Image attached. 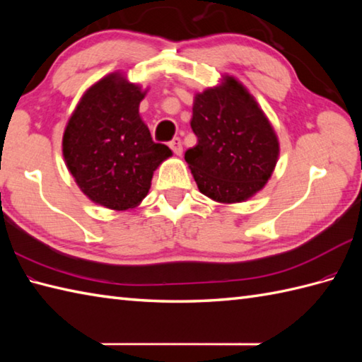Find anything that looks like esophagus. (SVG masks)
<instances>
[{
	"label": "esophagus",
	"mask_w": 362,
	"mask_h": 362,
	"mask_svg": "<svg viewBox=\"0 0 362 362\" xmlns=\"http://www.w3.org/2000/svg\"><path fill=\"white\" fill-rule=\"evenodd\" d=\"M169 148L173 149V152L175 153V156H182V152H183V146H182L180 138H174L173 141H169Z\"/></svg>",
	"instance_id": "1"
}]
</instances>
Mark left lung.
Here are the masks:
<instances>
[{
	"label": "left lung",
	"mask_w": 362,
	"mask_h": 362,
	"mask_svg": "<svg viewBox=\"0 0 362 362\" xmlns=\"http://www.w3.org/2000/svg\"><path fill=\"white\" fill-rule=\"evenodd\" d=\"M191 129L197 144L185 152L197 188L232 204L266 185L279 158V140L255 99L235 78L194 98Z\"/></svg>",
	"instance_id": "obj_1"
}]
</instances>
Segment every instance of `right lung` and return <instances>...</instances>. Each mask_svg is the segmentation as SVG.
<instances>
[{
    "label": "right lung",
    "mask_w": 362,
    "mask_h": 362,
    "mask_svg": "<svg viewBox=\"0 0 362 362\" xmlns=\"http://www.w3.org/2000/svg\"><path fill=\"white\" fill-rule=\"evenodd\" d=\"M144 91L113 73L90 87L64 134V157L82 193L112 210H129L149 193L152 174L173 156L153 143L138 113Z\"/></svg>",
    "instance_id": "add662e5"
}]
</instances>
